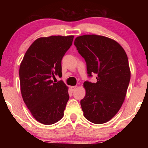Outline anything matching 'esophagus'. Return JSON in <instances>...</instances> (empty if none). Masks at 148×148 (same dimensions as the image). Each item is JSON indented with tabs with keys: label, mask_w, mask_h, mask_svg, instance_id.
I'll return each instance as SVG.
<instances>
[{
	"label": "esophagus",
	"mask_w": 148,
	"mask_h": 148,
	"mask_svg": "<svg viewBox=\"0 0 148 148\" xmlns=\"http://www.w3.org/2000/svg\"><path fill=\"white\" fill-rule=\"evenodd\" d=\"M77 86H74L71 87V90L73 91V92H74V91L77 89Z\"/></svg>",
	"instance_id": "esophagus-1"
}]
</instances>
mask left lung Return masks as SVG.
<instances>
[{
  "mask_svg": "<svg viewBox=\"0 0 148 148\" xmlns=\"http://www.w3.org/2000/svg\"><path fill=\"white\" fill-rule=\"evenodd\" d=\"M74 44L86 60L88 76L98 75L96 83L84 84V116L95 124L108 122L120 110L130 82L126 52L115 40L95 34L77 37Z\"/></svg>",
  "mask_w": 148,
  "mask_h": 148,
  "instance_id": "8db88e82",
  "label": "left lung"
}]
</instances>
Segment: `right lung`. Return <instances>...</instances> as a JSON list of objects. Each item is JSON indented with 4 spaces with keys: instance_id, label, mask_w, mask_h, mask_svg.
I'll return each instance as SVG.
<instances>
[{
    "instance_id": "right-lung-1",
    "label": "right lung",
    "mask_w": 148,
    "mask_h": 148,
    "mask_svg": "<svg viewBox=\"0 0 148 148\" xmlns=\"http://www.w3.org/2000/svg\"><path fill=\"white\" fill-rule=\"evenodd\" d=\"M73 36L38 38L26 51L20 64L19 79L23 100L36 121L54 124L62 118L69 96L62 81L61 60L72 45Z\"/></svg>"
}]
</instances>
